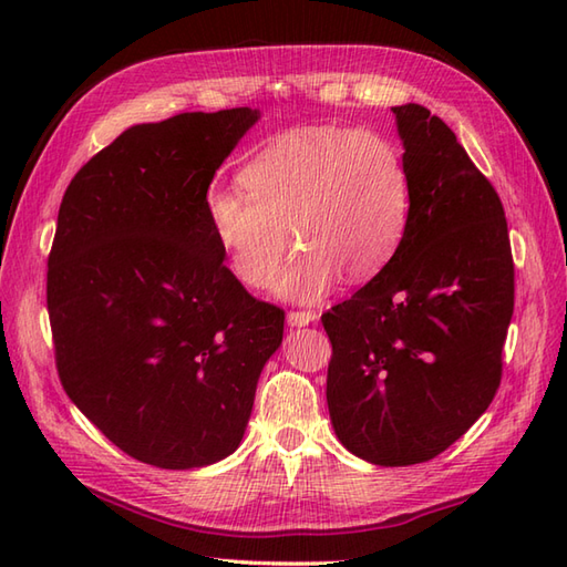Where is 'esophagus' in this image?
Returning <instances> with one entry per match:
<instances>
[{"instance_id":"34e87169","label":"esophagus","mask_w":567,"mask_h":567,"mask_svg":"<svg viewBox=\"0 0 567 567\" xmlns=\"http://www.w3.org/2000/svg\"><path fill=\"white\" fill-rule=\"evenodd\" d=\"M319 317H317V311H309V309H292L290 315H287V323H290V327H307V323H315Z\"/></svg>"}]
</instances>
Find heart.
I'll use <instances>...</instances> for the list:
<instances>
[{
  "label": "heart",
  "mask_w": 567,
  "mask_h": 567,
  "mask_svg": "<svg viewBox=\"0 0 567 567\" xmlns=\"http://www.w3.org/2000/svg\"><path fill=\"white\" fill-rule=\"evenodd\" d=\"M238 179L248 195L214 187L204 199L214 240L240 282L262 287L292 238L299 250L272 290L297 302L327 295L341 275L348 282L375 277L412 216L404 153L372 128L290 131L250 158Z\"/></svg>",
  "instance_id": "b5f03b06"
}]
</instances>
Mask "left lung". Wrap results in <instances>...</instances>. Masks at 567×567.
<instances>
[{
    "label": "left lung",
    "instance_id": "left-lung-1",
    "mask_svg": "<svg viewBox=\"0 0 567 567\" xmlns=\"http://www.w3.org/2000/svg\"><path fill=\"white\" fill-rule=\"evenodd\" d=\"M412 177V216L392 260L321 317L331 341L336 436L368 463L443 453L485 414L514 315L504 207L443 118L392 106Z\"/></svg>",
    "mask_w": 567,
    "mask_h": 567
}]
</instances>
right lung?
Instances as JSON below:
<instances>
[{
    "label": "right lung",
    "mask_w": 567,
    "mask_h": 567,
    "mask_svg": "<svg viewBox=\"0 0 567 567\" xmlns=\"http://www.w3.org/2000/svg\"><path fill=\"white\" fill-rule=\"evenodd\" d=\"M248 106L126 128L60 202L45 302L80 412L141 463L189 470L238 449L285 311L224 265L204 212Z\"/></svg>",
    "instance_id": "add662e5"
}]
</instances>
